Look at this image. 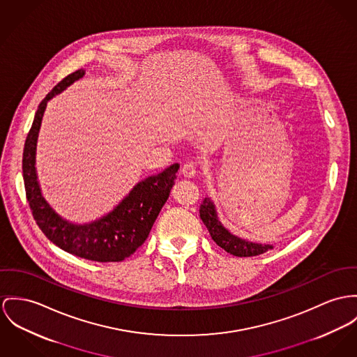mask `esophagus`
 <instances>
[{"label": "esophagus", "instance_id": "obj_1", "mask_svg": "<svg viewBox=\"0 0 357 357\" xmlns=\"http://www.w3.org/2000/svg\"><path fill=\"white\" fill-rule=\"evenodd\" d=\"M197 172V167L192 163V162H188L185 165H182L181 168V174L185 176V178H194Z\"/></svg>", "mask_w": 357, "mask_h": 357}]
</instances>
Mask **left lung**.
Here are the masks:
<instances>
[{
    "instance_id": "1",
    "label": "left lung",
    "mask_w": 357,
    "mask_h": 357,
    "mask_svg": "<svg viewBox=\"0 0 357 357\" xmlns=\"http://www.w3.org/2000/svg\"><path fill=\"white\" fill-rule=\"evenodd\" d=\"M199 218L205 224V227L208 228V231H209L212 239L216 242V245L235 257H254V255L264 254L273 248L272 245L250 242L247 239L239 238L238 235H234L232 232H229L220 221L216 205L209 197H205L199 206Z\"/></svg>"
}]
</instances>
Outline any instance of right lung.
Returning <instances> with one entry per match:
<instances>
[{"mask_svg": "<svg viewBox=\"0 0 357 357\" xmlns=\"http://www.w3.org/2000/svg\"><path fill=\"white\" fill-rule=\"evenodd\" d=\"M85 70H76L61 82L40 102L28 133L23 152V178L29 208L42 232L63 251L95 262H119L141 246L158 219L175 183L179 165L148 176L107 215L77 224L59 216L46 201L36 174V142L47 102L84 77Z\"/></svg>", "mask_w": 357, "mask_h": 357, "instance_id": "add662e5", "label": "right lung"}]
</instances>
